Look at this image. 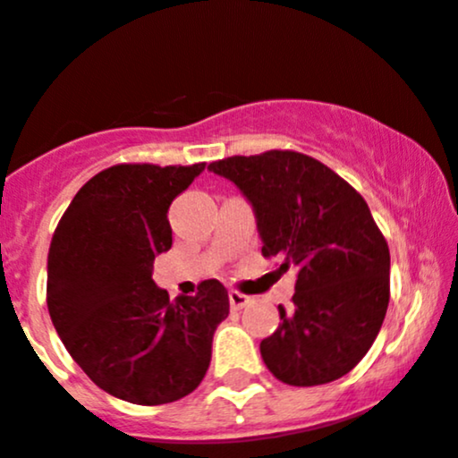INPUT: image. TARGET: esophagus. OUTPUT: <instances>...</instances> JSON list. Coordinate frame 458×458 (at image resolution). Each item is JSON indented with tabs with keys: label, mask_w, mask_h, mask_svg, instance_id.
<instances>
[{
	"label": "esophagus",
	"mask_w": 458,
	"mask_h": 458,
	"mask_svg": "<svg viewBox=\"0 0 458 458\" xmlns=\"http://www.w3.org/2000/svg\"><path fill=\"white\" fill-rule=\"evenodd\" d=\"M250 302V298L246 294H240V292H229V305L233 311H240Z\"/></svg>",
	"instance_id": "obj_1"
}]
</instances>
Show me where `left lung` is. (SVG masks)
<instances>
[{
  "label": "left lung",
  "instance_id": "left-lung-1",
  "mask_svg": "<svg viewBox=\"0 0 458 458\" xmlns=\"http://www.w3.org/2000/svg\"><path fill=\"white\" fill-rule=\"evenodd\" d=\"M253 208L261 255L298 270L292 310L259 344L266 368L294 387L344 377L369 351L389 305V249L361 194L296 151L235 156L208 166Z\"/></svg>",
  "mask_w": 458,
  "mask_h": 458
}]
</instances>
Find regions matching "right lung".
Returning a JSON list of instances; mask_svg holds the SVG:
<instances>
[{
  "instance_id": "add662e5",
  "label": "right lung",
  "mask_w": 458,
  "mask_h": 458,
  "mask_svg": "<svg viewBox=\"0 0 458 458\" xmlns=\"http://www.w3.org/2000/svg\"><path fill=\"white\" fill-rule=\"evenodd\" d=\"M205 162L118 164L86 182L51 238L47 307L75 363L97 387L133 404H166L199 387L214 331L229 316L225 285L168 298L153 259L173 244L168 208Z\"/></svg>"
}]
</instances>
